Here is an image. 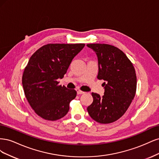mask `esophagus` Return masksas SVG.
I'll return each mask as SVG.
<instances>
[{
    "instance_id": "1",
    "label": "esophagus",
    "mask_w": 159,
    "mask_h": 159,
    "mask_svg": "<svg viewBox=\"0 0 159 159\" xmlns=\"http://www.w3.org/2000/svg\"><path fill=\"white\" fill-rule=\"evenodd\" d=\"M76 91H77V93H78V95H81V94H84L85 92L84 91H81V90H80V89H76Z\"/></svg>"
}]
</instances>
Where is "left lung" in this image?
<instances>
[{
	"label": "left lung",
	"instance_id": "obj_1",
	"mask_svg": "<svg viewBox=\"0 0 159 159\" xmlns=\"http://www.w3.org/2000/svg\"><path fill=\"white\" fill-rule=\"evenodd\" d=\"M87 46L98 56V78L105 81L102 98L96 93H91L93 101L88 107V111L99 123L115 122L126 112L135 95V70L125 53L117 47L106 44Z\"/></svg>",
	"mask_w": 159,
	"mask_h": 159
}]
</instances>
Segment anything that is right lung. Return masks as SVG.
Returning a JSON list of instances; mask_svg holds the SVG:
<instances>
[{
    "label": "right lung",
    "instance_id": "1",
    "mask_svg": "<svg viewBox=\"0 0 159 159\" xmlns=\"http://www.w3.org/2000/svg\"><path fill=\"white\" fill-rule=\"evenodd\" d=\"M85 44H48L30 57L22 75L26 98L34 112L48 121L64 117L75 99V89L59 85L74 57Z\"/></svg>",
    "mask_w": 159,
    "mask_h": 159
}]
</instances>
